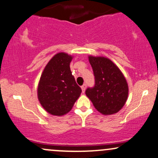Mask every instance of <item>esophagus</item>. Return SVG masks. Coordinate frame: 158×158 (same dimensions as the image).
I'll use <instances>...</instances> for the list:
<instances>
[{"mask_svg":"<svg viewBox=\"0 0 158 158\" xmlns=\"http://www.w3.org/2000/svg\"><path fill=\"white\" fill-rule=\"evenodd\" d=\"M86 87H87L86 84H84V85H82V86L81 87V90H82V93H85V89H86Z\"/></svg>","mask_w":158,"mask_h":158,"instance_id":"esophagus-1","label":"esophagus"}]
</instances>
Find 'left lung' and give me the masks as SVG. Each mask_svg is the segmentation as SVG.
Listing matches in <instances>:
<instances>
[{
	"label": "left lung",
	"instance_id": "8db88e82",
	"mask_svg": "<svg viewBox=\"0 0 158 158\" xmlns=\"http://www.w3.org/2000/svg\"><path fill=\"white\" fill-rule=\"evenodd\" d=\"M95 85L85 94L101 113L112 115L123 107L128 97V85L119 68L109 59L89 56Z\"/></svg>",
	"mask_w": 158,
	"mask_h": 158
}]
</instances>
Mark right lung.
Masks as SVG:
<instances>
[{
    "label": "right lung",
    "mask_w": 158,
    "mask_h": 158,
    "mask_svg": "<svg viewBox=\"0 0 158 158\" xmlns=\"http://www.w3.org/2000/svg\"><path fill=\"white\" fill-rule=\"evenodd\" d=\"M72 56L58 53L49 61L38 85V99L43 107L54 115H64L73 107L81 89L72 75Z\"/></svg>",
    "instance_id": "add662e5"
}]
</instances>
